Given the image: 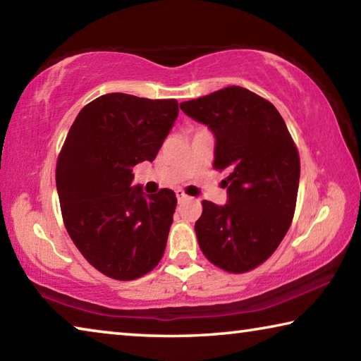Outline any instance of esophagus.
<instances>
[{
  "label": "esophagus",
  "mask_w": 361,
  "mask_h": 361,
  "mask_svg": "<svg viewBox=\"0 0 361 361\" xmlns=\"http://www.w3.org/2000/svg\"><path fill=\"white\" fill-rule=\"evenodd\" d=\"M176 199H178V202H185V200H188V194L185 191H181V189H178L176 191Z\"/></svg>",
  "instance_id": "1"
}]
</instances>
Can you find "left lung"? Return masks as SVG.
I'll use <instances>...</instances> for the list:
<instances>
[{
    "label": "left lung",
    "mask_w": 361,
    "mask_h": 361,
    "mask_svg": "<svg viewBox=\"0 0 361 361\" xmlns=\"http://www.w3.org/2000/svg\"><path fill=\"white\" fill-rule=\"evenodd\" d=\"M216 138L213 169L226 172L228 204L202 200L195 235L205 258L243 274L276 252L290 229L299 186L298 148L277 108L252 90L231 85L180 103Z\"/></svg>",
    "instance_id": "left-lung-1"
}]
</instances>
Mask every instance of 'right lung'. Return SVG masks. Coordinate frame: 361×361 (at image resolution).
<instances>
[{
	"label": "right lung",
	"mask_w": 361,
	"mask_h": 361,
	"mask_svg": "<svg viewBox=\"0 0 361 361\" xmlns=\"http://www.w3.org/2000/svg\"><path fill=\"white\" fill-rule=\"evenodd\" d=\"M178 116L175 99L106 94L73 122L57 159L56 183L65 228L97 271L135 280L161 261L173 223L172 189L143 194L132 169L152 162Z\"/></svg>",
	"instance_id": "right-lung-1"
}]
</instances>
